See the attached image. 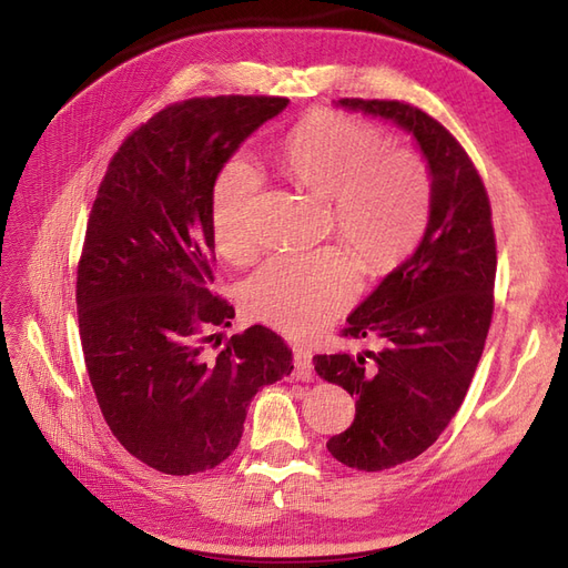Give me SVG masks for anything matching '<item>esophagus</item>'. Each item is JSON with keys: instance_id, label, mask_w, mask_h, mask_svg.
Wrapping results in <instances>:
<instances>
[{"instance_id": "esophagus-1", "label": "esophagus", "mask_w": 568, "mask_h": 568, "mask_svg": "<svg viewBox=\"0 0 568 568\" xmlns=\"http://www.w3.org/2000/svg\"><path fill=\"white\" fill-rule=\"evenodd\" d=\"M294 374L298 382H311L313 379V355L307 348L296 346L294 348Z\"/></svg>"}]
</instances>
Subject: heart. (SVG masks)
Masks as SVG:
<instances>
[{
	"mask_svg": "<svg viewBox=\"0 0 568 568\" xmlns=\"http://www.w3.org/2000/svg\"><path fill=\"white\" fill-rule=\"evenodd\" d=\"M282 173L326 196L332 227L346 239L369 274L398 265L417 244L432 209V173L417 151L388 146V136L338 111H311L277 149ZM261 178L246 159H230L211 189L217 251L246 263L257 248L253 203ZM359 265L348 248L277 255L242 288L244 311L288 336L324 329L353 303Z\"/></svg>",
	"mask_w": 568,
	"mask_h": 568,
	"instance_id": "obj_1",
	"label": "heart"
}]
</instances>
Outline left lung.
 Here are the masks:
<instances>
[{"mask_svg": "<svg viewBox=\"0 0 568 568\" xmlns=\"http://www.w3.org/2000/svg\"><path fill=\"white\" fill-rule=\"evenodd\" d=\"M393 120L432 170V209L417 251L376 286L341 336L376 351L315 355L320 379L355 395V419L326 443L341 464L384 471L438 440L464 403L495 307V232L488 192L455 134L398 99H341Z\"/></svg>", "mask_w": 568, "mask_h": 568, "instance_id": "8db88e82", "label": "left lung"}]
</instances>
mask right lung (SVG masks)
<instances>
[{"label":"right lung","mask_w":568,"mask_h":568,"mask_svg":"<svg viewBox=\"0 0 568 568\" xmlns=\"http://www.w3.org/2000/svg\"><path fill=\"white\" fill-rule=\"evenodd\" d=\"M286 104L178 101L125 136L99 184L75 282L84 367L111 434L156 471L225 462L253 395L294 369L284 338L263 324L220 348L215 329L230 326L234 307L211 291L217 170Z\"/></svg>","instance_id":"obj_1"}]
</instances>
